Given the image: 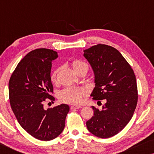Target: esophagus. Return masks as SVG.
<instances>
[{
	"label": "esophagus",
	"instance_id": "obj_1",
	"mask_svg": "<svg viewBox=\"0 0 154 154\" xmlns=\"http://www.w3.org/2000/svg\"><path fill=\"white\" fill-rule=\"evenodd\" d=\"M81 108V106H79V105H72V106H71V109H79Z\"/></svg>",
	"mask_w": 154,
	"mask_h": 154
}]
</instances>
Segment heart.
<instances>
[{
  "instance_id": "heart-1",
  "label": "heart",
  "mask_w": 154,
  "mask_h": 154,
  "mask_svg": "<svg viewBox=\"0 0 154 154\" xmlns=\"http://www.w3.org/2000/svg\"><path fill=\"white\" fill-rule=\"evenodd\" d=\"M72 67L77 73L82 70H88V64L87 62L81 60H74L71 63ZM60 71V67L54 69L51 74L52 82L57 81V76ZM87 94V90L85 88L79 87H67L60 92L59 98L62 102L70 104H79L81 102L83 97Z\"/></svg>"
}]
</instances>
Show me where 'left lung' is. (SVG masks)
<instances>
[{
    "instance_id": "8db88e82",
    "label": "left lung",
    "mask_w": 154,
    "mask_h": 154,
    "mask_svg": "<svg viewBox=\"0 0 154 154\" xmlns=\"http://www.w3.org/2000/svg\"><path fill=\"white\" fill-rule=\"evenodd\" d=\"M84 57L94 73V100H104L102 110L92 106L94 114L86 122L88 130L98 137L109 138L127 125L135 110L138 100L134 71L119 50L97 44L84 50Z\"/></svg>"
}]
</instances>
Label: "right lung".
Segmentation results:
<instances>
[{
  "mask_svg": "<svg viewBox=\"0 0 154 154\" xmlns=\"http://www.w3.org/2000/svg\"><path fill=\"white\" fill-rule=\"evenodd\" d=\"M57 52L38 48L29 52L12 73L9 81V99L19 123L37 140L50 141L62 133L69 111L67 104L45 109L46 100L54 98L50 71Z\"/></svg>",
  "mask_w": 154,
  "mask_h": 154,
  "instance_id": "obj_1",
  "label": "right lung"
}]
</instances>
